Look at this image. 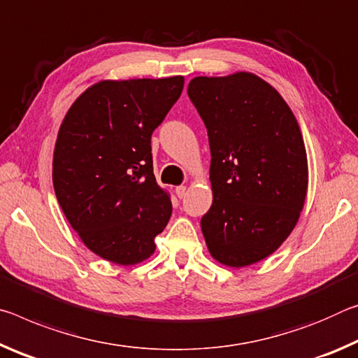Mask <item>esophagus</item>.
Returning <instances> with one entry per match:
<instances>
[{"label": "esophagus", "instance_id": "1", "mask_svg": "<svg viewBox=\"0 0 358 358\" xmlns=\"http://www.w3.org/2000/svg\"><path fill=\"white\" fill-rule=\"evenodd\" d=\"M185 192H187V187L185 185L176 187V195H178V198H184L185 196Z\"/></svg>", "mask_w": 358, "mask_h": 358}]
</instances>
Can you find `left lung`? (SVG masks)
Wrapping results in <instances>:
<instances>
[{"mask_svg":"<svg viewBox=\"0 0 358 358\" xmlns=\"http://www.w3.org/2000/svg\"><path fill=\"white\" fill-rule=\"evenodd\" d=\"M187 93L208 128L213 206L201 231L225 266L257 263L294 230L308 192V158L294 113L252 73L200 76Z\"/></svg>","mask_w":358,"mask_h":358,"instance_id":"obj_1","label":"left lung"}]
</instances>
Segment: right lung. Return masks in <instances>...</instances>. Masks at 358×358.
Segmentation results:
<instances>
[{"label": "right lung", "mask_w": 358, "mask_h": 358, "mask_svg": "<svg viewBox=\"0 0 358 358\" xmlns=\"http://www.w3.org/2000/svg\"><path fill=\"white\" fill-rule=\"evenodd\" d=\"M182 89V76L101 80L64 115L52 163L55 195L82 243L104 260L128 266L149 259L171 217L150 138Z\"/></svg>", "instance_id": "1"}]
</instances>
